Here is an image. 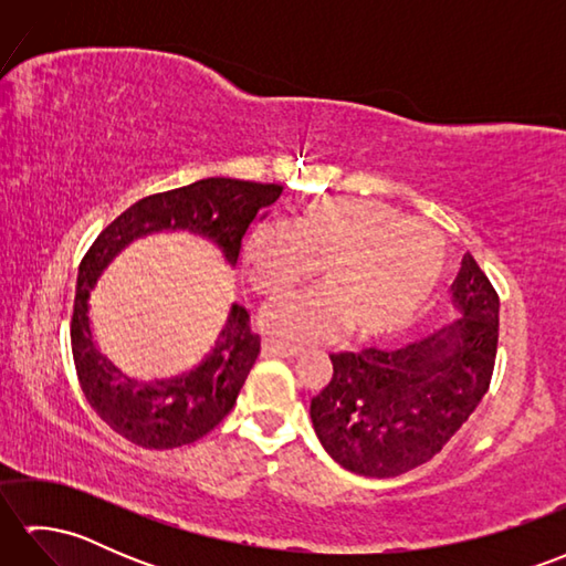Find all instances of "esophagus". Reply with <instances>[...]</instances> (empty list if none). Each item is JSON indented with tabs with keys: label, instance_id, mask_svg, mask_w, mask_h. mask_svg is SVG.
Masks as SVG:
<instances>
[{
	"label": "esophagus",
	"instance_id": "esophagus-1",
	"mask_svg": "<svg viewBox=\"0 0 566 566\" xmlns=\"http://www.w3.org/2000/svg\"><path fill=\"white\" fill-rule=\"evenodd\" d=\"M298 353H302L298 347L280 343V340H264L262 343V355L264 357H296Z\"/></svg>",
	"mask_w": 566,
	"mask_h": 566
}]
</instances>
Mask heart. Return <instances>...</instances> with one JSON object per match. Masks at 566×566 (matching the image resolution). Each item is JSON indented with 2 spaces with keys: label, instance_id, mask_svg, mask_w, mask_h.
I'll list each match as a JSON object with an SVG mask.
<instances>
[{
  "label": "heart",
  "instance_id": "heart-1",
  "mask_svg": "<svg viewBox=\"0 0 566 566\" xmlns=\"http://www.w3.org/2000/svg\"><path fill=\"white\" fill-rule=\"evenodd\" d=\"M243 262L255 292L282 296L321 270L326 292L296 296L264 311L272 335L318 343L343 328L359 340L403 333L436 296L444 272L442 238L369 199H323L292 228L258 226Z\"/></svg>",
  "mask_w": 566,
  "mask_h": 566
}]
</instances>
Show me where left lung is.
Returning a JSON list of instances; mask_svg holds the SVG:
<instances>
[{"label": "left lung", "mask_w": 566, "mask_h": 566, "mask_svg": "<svg viewBox=\"0 0 566 566\" xmlns=\"http://www.w3.org/2000/svg\"><path fill=\"white\" fill-rule=\"evenodd\" d=\"M457 318L399 350L331 355L333 377L311 420L335 462L363 476H399L432 460L489 391L499 294L464 255L452 284Z\"/></svg>", "instance_id": "1"}]
</instances>
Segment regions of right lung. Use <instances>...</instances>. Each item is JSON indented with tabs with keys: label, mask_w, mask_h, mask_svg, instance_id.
Listing matches in <instances>:
<instances>
[{
	"label": "right lung",
	"mask_w": 566,
	"mask_h": 566,
	"mask_svg": "<svg viewBox=\"0 0 566 566\" xmlns=\"http://www.w3.org/2000/svg\"><path fill=\"white\" fill-rule=\"evenodd\" d=\"M280 195V185L231 177H209L160 191L128 207L82 258L70 323L72 359L90 406L128 442L146 450H172L211 432L231 413L260 355V335L250 331L248 311L233 304L219 338L197 367L167 379H130L97 350L92 338L90 296L94 284L126 245L163 231H189L211 240L233 268L248 228L268 216V207Z\"/></svg>",
	"instance_id": "1"
}]
</instances>
